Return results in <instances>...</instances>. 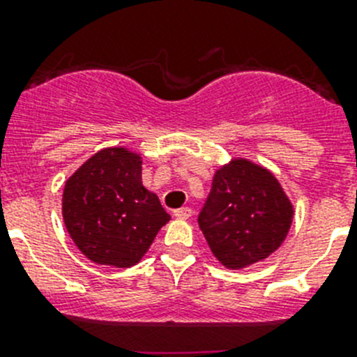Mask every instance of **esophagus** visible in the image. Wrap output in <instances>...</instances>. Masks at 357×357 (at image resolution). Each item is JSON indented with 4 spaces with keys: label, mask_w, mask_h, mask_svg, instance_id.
Here are the masks:
<instances>
[{
    "label": "esophagus",
    "mask_w": 357,
    "mask_h": 357,
    "mask_svg": "<svg viewBox=\"0 0 357 357\" xmlns=\"http://www.w3.org/2000/svg\"><path fill=\"white\" fill-rule=\"evenodd\" d=\"M173 214H175V218H178V220H188V218L191 216V209H189V207H181V209H176Z\"/></svg>",
    "instance_id": "34e87169"
}]
</instances>
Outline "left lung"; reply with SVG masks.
Wrapping results in <instances>:
<instances>
[{
	"label": "left lung",
	"mask_w": 357,
	"mask_h": 357,
	"mask_svg": "<svg viewBox=\"0 0 357 357\" xmlns=\"http://www.w3.org/2000/svg\"><path fill=\"white\" fill-rule=\"evenodd\" d=\"M293 206L272 172L248 159L216 169L198 225L223 266L241 270L266 259L291 227Z\"/></svg>",
	"instance_id": "8db88e82"
}]
</instances>
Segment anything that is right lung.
Returning a JSON list of instances; mask_svg holds the SVG:
<instances>
[{"instance_id": "add662e5", "label": "right lung", "mask_w": 357, "mask_h": 357, "mask_svg": "<svg viewBox=\"0 0 357 357\" xmlns=\"http://www.w3.org/2000/svg\"><path fill=\"white\" fill-rule=\"evenodd\" d=\"M139 153L105 148L85 160L64 185L62 216L78 250L93 263H139L169 214L141 181Z\"/></svg>"}]
</instances>
